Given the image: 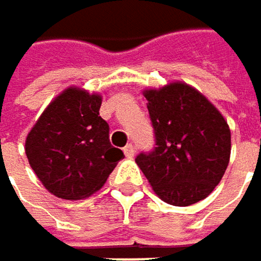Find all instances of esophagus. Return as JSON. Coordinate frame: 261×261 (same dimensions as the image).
Here are the masks:
<instances>
[{"label": "esophagus", "mask_w": 261, "mask_h": 261, "mask_svg": "<svg viewBox=\"0 0 261 261\" xmlns=\"http://www.w3.org/2000/svg\"><path fill=\"white\" fill-rule=\"evenodd\" d=\"M123 153H125L126 158H133L136 154V150H135V147L132 144H128L126 147H123Z\"/></svg>", "instance_id": "esophagus-1"}]
</instances>
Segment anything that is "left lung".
Wrapping results in <instances>:
<instances>
[{"label":"left lung","mask_w":261,"mask_h":261,"mask_svg":"<svg viewBox=\"0 0 261 261\" xmlns=\"http://www.w3.org/2000/svg\"><path fill=\"white\" fill-rule=\"evenodd\" d=\"M154 148L136 162L167 203L188 206L208 197L231 154V132L217 108L193 87L174 82L147 90Z\"/></svg>","instance_id":"obj_1"}]
</instances>
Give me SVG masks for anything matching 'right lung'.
Listing matches in <instances>:
<instances>
[{"label": "right lung", "instance_id": "1", "mask_svg": "<svg viewBox=\"0 0 261 261\" xmlns=\"http://www.w3.org/2000/svg\"><path fill=\"white\" fill-rule=\"evenodd\" d=\"M102 99L67 88L41 114L25 141L29 164L56 197L79 200L108 179L122 150L110 144V126L99 116Z\"/></svg>", "mask_w": 261, "mask_h": 261}]
</instances>
